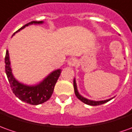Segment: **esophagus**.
Listing matches in <instances>:
<instances>
[{
    "mask_svg": "<svg viewBox=\"0 0 132 132\" xmlns=\"http://www.w3.org/2000/svg\"><path fill=\"white\" fill-rule=\"evenodd\" d=\"M68 63L70 66H75V65H76L77 63H78V60H77V59L72 57V58H70V59L68 60Z\"/></svg>",
    "mask_w": 132,
    "mask_h": 132,
    "instance_id": "34e87169",
    "label": "esophagus"
}]
</instances>
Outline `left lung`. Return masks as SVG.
<instances>
[{
    "label": "left lung",
    "instance_id": "8db88e82",
    "mask_svg": "<svg viewBox=\"0 0 132 132\" xmlns=\"http://www.w3.org/2000/svg\"><path fill=\"white\" fill-rule=\"evenodd\" d=\"M73 86H74V90H75V95L77 96L80 101H81L82 102H83L85 104L87 105H90V106H98V105H101V104H103L105 103L111 101V99L113 98H110V99H107V100H104V101H91V100H89V99H87L84 98L83 96H82L79 92H78V88H77V84H76V81H75V79H74L73 80Z\"/></svg>",
    "mask_w": 132,
    "mask_h": 132
}]
</instances>
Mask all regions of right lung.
Here are the masks:
<instances>
[{
	"label": "right lung",
	"mask_w": 132,
	"mask_h": 132,
	"mask_svg": "<svg viewBox=\"0 0 132 132\" xmlns=\"http://www.w3.org/2000/svg\"><path fill=\"white\" fill-rule=\"evenodd\" d=\"M41 23H43V21H31L22 26L16 32L24 29L26 26H29L31 24H41ZM5 73L13 93L21 101L31 105H39L46 102L50 98L54 91V85L56 84L62 71L61 69L56 70L52 72H51L50 75L44 78L39 84L35 85H24L21 82H19L14 78L12 73V70L11 68V62L9 60L8 50H6V53H5Z\"/></svg>",
	"instance_id": "add662e5"
}]
</instances>
